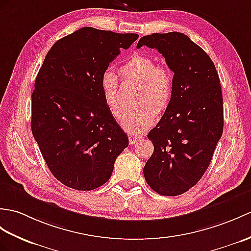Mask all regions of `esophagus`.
I'll use <instances>...</instances> for the list:
<instances>
[{"mask_svg":"<svg viewBox=\"0 0 251 251\" xmlns=\"http://www.w3.org/2000/svg\"><path fill=\"white\" fill-rule=\"evenodd\" d=\"M142 138V136H136V135H130L129 136V144H135L137 141H139L140 139Z\"/></svg>","mask_w":251,"mask_h":251,"instance_id":"obj_1","label":"esophagus"}]
</instances>
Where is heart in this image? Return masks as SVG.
<instances>
[{
    "label": "heart",
    "mask_w": 251,
    "mask_h": 251,
    "mask_svg": "<svg viewBox=\"0 0 251 251\" xmlns=\"http://www.w3.org/2000/svg\"><path fill=\"white\" fill-rule=\"evenodd\" d=\"M120 74L126 80L139 83L137 103L140 107L128 112L122 126L129 132H141L152 126L158 112L168 108L173 96V77L164 66H157L148 56L135 55L120 67ZM100 90L103 100L115 119H121L123 108L119 98V81L110 71L100 75Z\"/></svg>",
    "instance_id": "heart-1"
}]
</instances>
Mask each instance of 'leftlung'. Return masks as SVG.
<instances>
[{"label": "left lung", "instance_id": "left-lung-1", "mask_svg": "<svg viewBox=\"0 0 251 251\" xmlns=\"http://www.w3.org/2000/svg\"><path fill=\"white\" fill-rule=\"evenodd\" d=\"M142 46L158 50L174 73L171 101L148 135L154 152L144 177L157 194L178 196L203 176L223 135L220 80L211 57L183 33L147 35Z\"/></svg>", "mask_w": 251, "mask_h": 251}]
</instances>
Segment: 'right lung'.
Here are the masks:
<instances>
[{
    "label": "right lung",
    "mask_w": 251,
    "mask_h": 251,
    "mask_svg": "<svg viewBox=\"0 0 251 251\" xmlns=\"http://www.w3.org/2000/svg\"><path fill=\"white\" fill-rule=\"evenodd\" d=\"M138 37L85 26L57 40L45 57L32 94L31 128L49 170L67 187H100L128 147L99 81Z\"/></svg>",
    "instance_id": "right-lung-1"
}]
</instances>
